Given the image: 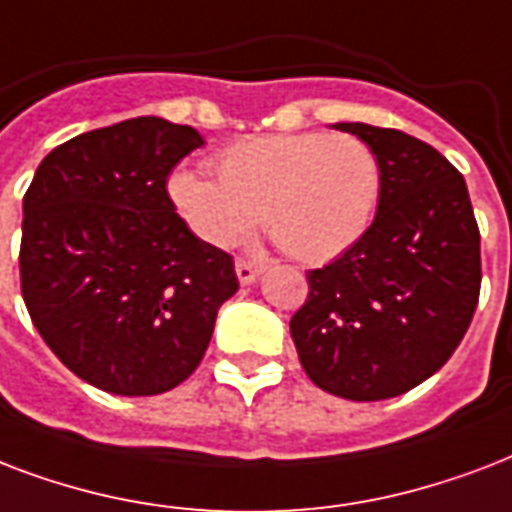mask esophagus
<instances>
[{"instance_id": "obj_1", "label": "esophagus", "mask_w": 512, "mask_h": 512, "mask_svg": "<svg viewBox=\"0 0 512 512\" xmlns=\"http://www.w3.org/2000/svg\"><path fill=\"white\" fill-rule=\"evenodd\" d=\"M235 269H237V280H240L243 285H248V283H253V280H256L261 272H264V264H261V261H253V259H237Z\"/></svg>"}]
</instances>
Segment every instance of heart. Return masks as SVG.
Wrapping results in <instances>:
<instances>
[{
	"mask_svg": "<svg viewBox=\"0 0 512 512\" xmlns=\"http://www.w3.org/2000/svg\"><path fill=\"white\" fill-rule=\"evenodd\" d=\"M216 181L181 170L168 194L186 227L229 248L264 229L299 261L336 259L358 243L382 200V165L366 141L331 133L253 136L224 146L211 162Z\"/></svg>",
	"mask_w": 512,
	"mask_h": 512,
	"instance_id": "obj_1",
	"label": "heart"
}]
</instances>
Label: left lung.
<instances>
[{"label":"left lung","instance_id":"left-lung-1","mask_svg":"<svg viewBox=\"0 0 512 512\" xmlns=\"http://www.w3.org/2000/svg\"><path fill=\"white\" fill-rule=\"evenodd\" d=\"M382 165L366 235L323 269L291 318L301 368L347 400L403 395L462 342L481 293V232L462 173L403 130L339 122Z\"/></svg>","mask_w":512,"mask_h":512}]
</instances>
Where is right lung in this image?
Listing matches in <instances>:
<instances>
[{
  "mask_svg": "<svg viewBox=\"0 0 512 512\" xmlns=\"http://www.w3.org/2000/svg\"><path fill=\"white\" fill-rule=\"evenodd\" d=\"M202 136L136 117L55 146L23 194L21 293L63 366L114 395L192 376L237 291L229 253L192 235L168 176Z\"/></svg>",
  "mask_w": 512,
  "mask_h": 512,
  "instance_id": "add662e5",
  "label": "right lung"
}]
</instances>
